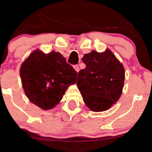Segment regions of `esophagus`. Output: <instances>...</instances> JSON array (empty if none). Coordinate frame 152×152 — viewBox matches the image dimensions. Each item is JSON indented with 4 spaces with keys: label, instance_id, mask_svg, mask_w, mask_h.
I'll list each match as a JSON object with an SVG mask.
<instances>
[{
    "label": "esophagus",
    "instance_id": "1",
    "mask_svg": "<svg viewBox=\"0 0 152 152\" xmlns=\"http://www.w3.org/2000/svg\"><path fill=\"white\" fill-rule=\"evenodd\" d=\"M74 69L76 70L77 72H79V66H78V64H75V65H74Z\"/></svg>",
    "mask_w": 152,
    "mask_h": 152
}]
</instances>
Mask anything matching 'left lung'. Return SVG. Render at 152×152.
Here are the masks:
<instances>
[{
    "label": "left lung",
    "instance_id": "1",
    "mask_svg": "<svg viewBox=\"0 0 152 152\" xmlns=\"http://www.w3.org/2000/svg\"><path fill=\"white\" fill-rule=\"evenodd\" d=\"M86 67L78 72L77 86L83 102L94 112L108 110L117 102L124 82V69L109 49L85 54Z\"/></svg>",
    "mask_w": 152,
    "mask_h": 152
}]
</instances>
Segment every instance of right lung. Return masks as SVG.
<instances>
[{"label": "right lung", "instance_id": "add662e5", "mask_svg": "<svg viewBox=\"0 0 152 152\" xmlns=\"http://www.w3.org/2000/svg\"><path fill=\"white\" fill-rule=\"evenodd\" d=\"M78 73L61 53L33 51L23 62L20 76L24 92L32 104L43 110L54 108L69 85L76 82Z\"/></svg>", "mask_w": 152, "mask_h": 152}]
</instances>
